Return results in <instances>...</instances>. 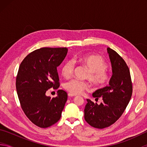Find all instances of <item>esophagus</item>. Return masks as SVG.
<instances>
[{"mask_svg":"<svg viewBox=\"0 0 147 147\" xmlns=\"http://www.w3.org/2000/svg\"><path fill=\"white\" fill-rule=\"evenodd\" d=\"M68 96H69V97H73V96H74L75 95H74V94H72V93H69Z\"/></svg>","mask_w":147,"mask_h":147,"instance_id":"esophagus-1","label":"esophagus"}]
</instances>
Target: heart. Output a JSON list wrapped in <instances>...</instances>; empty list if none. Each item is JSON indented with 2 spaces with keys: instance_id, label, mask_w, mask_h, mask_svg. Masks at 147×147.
<instances>
[{
  "instance_id": "b5f03b06",
  "label": "heart",
  "mask_w": 147,
  "mask_h": 147,
  "mask_svg": "<svg viewBox=\"0 0 147 147\" xmlns=\"http://www.w3.org/2000/svg\"><path fill=\"white\" fill-rule=\"evenodd\" d=\"M76 59H69L61 67V74L65 78L71 77L74 68V61ZM89 71L88 78L94 85L101 86L106 84L109 80V74L106 71L107 63L102 57L99 56H84L79 59ZM64 88L70 93L79 94L89 88L88 84L86 82L73 79L64 84Z\"/></svg>"
}]
</instances>
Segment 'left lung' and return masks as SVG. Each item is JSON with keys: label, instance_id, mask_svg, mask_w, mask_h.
I'll use <instances>...</instances> for the list:
<instances>
[{"label": "left lung", "instance_id": "obj_1", "mask_svg": "<svg viewBox=\"0 0 147 147\" xmlns=\"http://www.w3.org/2000/svg\"><path fill=\"white\" fill-rule=\"evenodd\" d=\"M110 59L112 76L109 85L96 90L93 97H101L100 104L87 99L84 118L94 128L108 127L118 120L125 110L132 94V84L128 67L124 59L110 48L107 49Z\"/></svg>", "mask_w": 147, "mask_h": 147}]
</instances>
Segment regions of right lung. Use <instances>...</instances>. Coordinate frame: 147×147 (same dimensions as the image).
Here are the masks:
<instances>
[{
  "instance_id": "add662e5",
  "label": "right lung",
  "mask_w": 147,
  "mask_h": 147,
  "mask_svg": "<svg viewBox=\"0 0 147 147\" xmlns=\"http://www.w3.org/2000/svg\"><path fill=\"white\" fill-rule=\"evenodd\" d=\"M67 48L45 47L32 52L20 65L16 89L21 108L36 126L49 127L61 118L67 94L59 89L56 97L46 95L49 89L59 86L57 67L67 54Z\"/></svg>"
}]
</instances>
